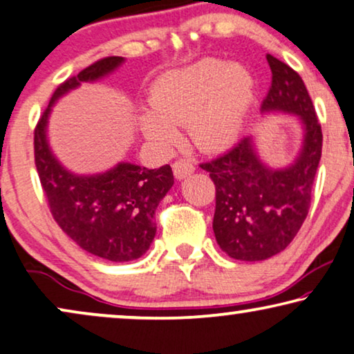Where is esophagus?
Wrapping results in <instances>:
<instances>
[{"instance_id":"1","label":"esophagus","mask_w":354,"mask_h":354,"mask_svg":"<svg viewBox=\"0 0 354 354\" xmlns=\"http://www.w3.org/2000/svg\"><path fill=\"white\" fill-rule=\"evenodd\" d=\"M196 167H194L192 162L186 160V158H181V160H176L173 163V175H175L176 179H184L189 175H192Z\"/></svg>"}]
</instances>
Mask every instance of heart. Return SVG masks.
<instances>
[{"label":"heart","instance_id":"obj_1","mask_svg":"<svg viewBox=\"0 0 354 354\" xmlns=\"http://www.w3.org/2000/svg\"><path fill=\"white\" fill-rule=\"evenodd\" d=\"M255 94V78L245 67L205 57L158 77L149 97L152 107L139 112L138 125L167 151L178 146L181 125L202 151H223L241 138Z\"/></svg>","mask_w":354,"mask_h":354}]
</instances>
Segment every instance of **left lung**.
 <instances>
[{"instance_id": "obj_1", "label": "left lung", "mask_w": 354, "mask_h": 354, "mask_svg": "<svg viewBox=\"0 0 354 354\" xmlns=\"http://www.w3.org/2000/svg\"><path fill=\"white\" fill-rule=\"evenodd\" d=\"M266 59L272 83L260 112L297 118L301 142L295 158L282 167L270 165L253 134L201 165L216 186L213 232L218 245L241 261L268 260L293 241L308 215L322 151L321 125L303 80L271 54Z\"/></svg>"}]
</instances>
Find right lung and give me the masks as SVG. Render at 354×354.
<instances>
[{"label": "right lung", "instance_id": "right-lung-1", "mask_svg": "<svg viewBox=\"0 0 354 354\" xmlns=\"http://www.w3.org/2000/svg\"><path fill=\"white\" fill-rule=\"evenodd\" d=\"M125 57H106L68 78L54 91L35 129V165L54 220L64 232L94 257L133 261L156 237L153 215L173 183L170 165L149 170L118 162L106 171L78 175L62 165L49 146L48 123L59 99L82 83H96L118 71Z\"/></svg>", "mask_w": 354, "mask_h": 354}]
</instances>
